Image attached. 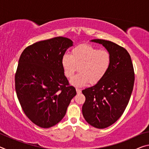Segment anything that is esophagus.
<instances>
[{"mask_svg":"<svg viewBox=\"0 0 149 149\" xmlns=\"http://www.w3.org/2000/svg\"><path fill=\"white\" fill-rule=\"evenodd\" d=\"M76 91H77V93H81V90L80 89H78V88H76Z\"/></svg>","mask_w":149,"mask_h":149,"instance_id":"esophagus-1","label":"esophagus"}]
</instances>
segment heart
<instances>
[{
    "mask_svg": "<svg viewBox=\"0 0 149 149\" xmlns=\"http://www.w3.org/2000/svg\"><path fill=\"white\" fill-rule=\"evenodd\" d=\"M111 62L112 57L108 50L87 44L75 47L71 54H64L61 58L63 72L68 79H71L77 70L79 71L71 80L75 86L99 84L108 74Z\"/></svg>",
    "mask_w": 149,
    "mask_h": 149,
    "instance_id": "obj_1",
    "label": "heart"
}]
</instances>
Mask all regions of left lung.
<instances>
[{
	"label": "left lung",
	"instance_id": "1",
	"mask_svg": "<svg viewBox=\"0 0 149 149\" xmlns=\"http://www.w3.org/2000/svg\"><path fill=\"white\" fill-rule=\"evenodd\" d=\"M91 41L107 49L112 62L101 81L82 91L85 97L82 112L91 125L104 129L114 123L124 112L132 95L135 73L130 55L124 48L107 40Z\"/></svg>",
	"mask_w": 149,
	"mask_h": 149
}]
</instances>
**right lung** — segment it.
Returning a JSON list of instances; mask_svg holds the SVG:
<instances>
[{"label": "right lung", "mask_w": 149, "mask_h": 149, "mask_svg": "<svg viewBox=\"0 0 149 149\" xmlns=\"http://www.w3.org/2000/svg\"><path fill=\"white\" fill-rule=\"evenodd\" d=\"M73 42L57 37L35 42L22 52L15 74L17 99L35 125L49 128L62 120L76 95L64 74L61 58Z\"/></svg>", "instance_id": "add662e5"}]
</instances>
